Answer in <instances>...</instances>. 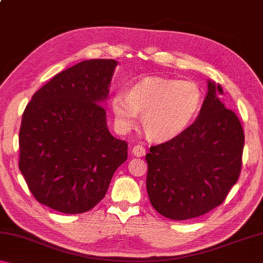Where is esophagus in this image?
I'll return each mask as SVG.
<instances>
[{"label": "esophagus", "instance_id": "obj_1", "mask_svg": "<svg viewBox=\"0 0 263 263\" xmlns=\"http://www.w3.org/2000/svg\"><path fill=\"white\" fill-rule=\"evenodd\" d=\"M132 153L136 155V157H142V155L146 154V148L142 145H136L135 147L132 148Z\"/></svg>", "mask_w": 263, "mask_h": 263}]
</instances>
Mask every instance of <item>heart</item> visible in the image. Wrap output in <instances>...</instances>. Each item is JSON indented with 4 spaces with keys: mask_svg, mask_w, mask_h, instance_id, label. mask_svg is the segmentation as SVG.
I'll return each mask as SVG.
<instances>
[{
    "mask_svg": "<svg viewBox=\"0 0 263 263\" xmlns=\"http://www.w3.org/2000/svg\"><path fill=\"white\" fill-rule=\"evenodd\" d=\"M202 91L188 80L147 78L136 83L127 94L116 92L111 109L119 130L136 125L138 114L148 137L164 141L184 132L202 105Z\"/></svg>",
    "mask_w": 263,
    "mask_h": 263,
    "instance_id": "1",
    "label": "heart"
}]
</instances>
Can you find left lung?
Wrapping results in <instances>:
<instances>
[{
	"label": "left lung",
	"mask_w": 263,
	"mask_h": 263,
	"mask_svg": "<svg viewBox=\"0 0 263 263\" xmlns=\"http://www.w3.org/2000/svg\"><path fill=\"white\" fill-rule=\"evenodd\" d=\"M220 95L219 84L209 81L197 119L180 136L151 146L146 154L149 202L169 219L205 215L225 201L239 179L245 133Z\"/></svg>",
	"instance_id": "8db88e82"
}]
</instances>
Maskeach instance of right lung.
I'll return each instance as SVG.
<instances>
[{
  "label": "right lung",
  "mask_w": 263,
  "mask_h": 263,
  "mask_svg": "<svg viewBox=\"0 0 263 263\" xmlns=\"http://www.w3.org/2000/svg\"><path fill=\"white\" fill-rule=\"evenodd\" d=\"M118 62L81 61L34 92L20 128L18 167L31 194L53 210H91L127 159L126 141L106 126L101 103Z\"/></svg>",
  "instance_id": "add662e5"
}]
</instances>
